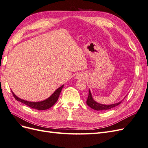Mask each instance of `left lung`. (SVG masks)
<instances>
[{
  "label": "left lung",
  "mask_w": 148,
  "mask_h": 148,
  "mask_svg": "<svg viewBox=\"0 0 148 148\" xmlns=\"http://www.w3.org/2000/svg\"><path fill=\"white\" fill-rule=\"evenodd\" d=\"M124 97V98H125ZM122 101H121L119 102L115 103V104H110V105H106V104H100V103H98L96 101L94 100L92 98V95L90 89H89V95L88 97V99L86 101V104H88V106L91 107V109L96 110H109L110 109L113 107L117 106L119 105L121 102H122Z\"/></svg>",
  "instance_id": "1"
}]
</instances>
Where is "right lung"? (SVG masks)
I'll return each instance as SVG.
<instances>
[{
    "label": "right lung",
    "mask_w": 148,
    "mask_h": 148,
    "mask_svg": "<svg viewBox=\"0 0 148 148\" xmlns=\"http://www.w3.org/2000/svg\"><path fill=\"white\" fill-rule=\"evenodd\" d=\"M64 86V84L62 85L60 87H59L58 89H57L56 90L53 92L52 95L48 97L47 99L42 101H39V102H31V101H25L23 99H21L18 97H17L13 92L12 91V92L13 94V96H14L15 99L18 101H20L22 103H23L24 104L29 106V107H31L33 109H35L37 110H46L49 108H51L52 106H53V104L57 101L58 99H59V95L60 94V92L62 91V88H63Z\"/></svg>",
    "instance_id": "add662e5"
}]
</instances>
